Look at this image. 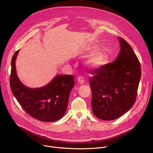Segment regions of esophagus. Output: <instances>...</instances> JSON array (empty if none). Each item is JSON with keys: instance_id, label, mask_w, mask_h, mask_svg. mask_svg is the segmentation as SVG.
<instances>
[{"instance_id": "esophagus-1", "label": "esophagus", "mask_w": 153, "mask_h": 153, "mask_svg": "<svg viewBox=\"0 0 153 153\" xmlns=\"http://www.w3.org/2000/svg\"><path fill=\"white\" fill-rule=\"evenodd\" d=\"M77 82H78V83H79V84L82 85V84L84 83V79H83V78L82 76H79V77H77Z\"/></svg>"}]
</instances>
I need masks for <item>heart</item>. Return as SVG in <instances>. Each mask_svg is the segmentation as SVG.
<instances>
[{"instance_id":"b5f03b06","label":"heart","mask_w":153,"mask_h":153,"mask_svg":"<svg viewBox=\"0 0 153 153\" xmlns=\"http://www.w3.org/2000/svg\"><path fill=\"white\" fill-rule=\"evenodd\" d=\"M97 45H91L84 47L86 51H91L85 60V64L91 69L102 68L108 61V54L103 48H97Z\"/></svg>"}]
</instances>
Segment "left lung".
<instances>
[{
  "instance_id": "left-lung-1",
  "label": "left lung",
  "mask_w": 153,
  "mask_h": 153,
  "mask_svg": "<svg viewBox=\"0 0 153 153\" xmlns=\"http://www.w3.org/2000/svg\"><path fill=\"white\" fill-rule=\"evenodd\" d=\"M120 52L111 63L94 71L90 80L93 114L103 120L119 118L133 106L141 78L139 61L122 37Z\"/></svg>"
}]
</instances>
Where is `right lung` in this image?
Segmentation results:
<instances>
[{
	"label": "right lung",
	"mask_w": 153,
	"mask_h": 153,
	"mask_svg": "<svg viewBox=\"0 0 153 153\" xmlns=\"http://www.w3.org/2000/svg\"><path fill=\"white\" fill-rule=\"evenodd\" d=\"M19 51L11 60L10 86L13 95L31 117L47 122L59 120L67 111L69 96L75 84L74 76L56 75L46 85L30 88L21 82L17 74L16 60Z\"/></svg>",
	"instance_id": "1"
}]
</instances>
